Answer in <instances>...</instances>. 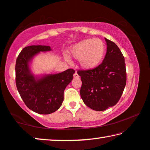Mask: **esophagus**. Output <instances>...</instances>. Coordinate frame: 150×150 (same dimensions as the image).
Listing matches in <instances>:
<instances>
[{
    "instance_id": "esophagus-1",
    "label": "esophagus",
    "mask_w": 150,
    "mask_h": 150,
    "mask_svg": "<svg viewBox=\"0 0 150 150\" xmlns=\"http://www.w3.org/2000/svg\"><path fill=\"white\" fill-rule=\"evenodd\" d=\"M73 77H75V78H77V77H79V75L77 74V71H75V73H74V75H73Z\"/></svg>"
}]
</instances>
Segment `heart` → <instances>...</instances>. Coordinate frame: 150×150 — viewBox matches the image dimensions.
Returning <instances> with one entry per match:
<instances>
[{
    "mask_svg": "<svg viewBox=\"0 0 150 150\" xmlns=\"http://www.w3.org/2000/svg\"><path fill=\"white\" fill-rule=\"evenodd\" d=\"M71 56L79 59V63L85 69H93L99 65L105 53V44L99 38L83 40L71 47Z\"/></svg>",
    "mask_w": 150,
    "mask_h": 150,
    "instance_id": "obj_1",
    "label": "heart"
}]
</instances>
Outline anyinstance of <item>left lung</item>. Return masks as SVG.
I'll use <instances>...</instances> for the list:
<instances>
[{"label":"left lung","mask_w":150,"mask_h":150,"mask_svg":"<svg viewBox=\"0 0 150 150\" xmlns=\"http://www.w3.org/2000/svg\"><path fill=\"white\" fill-rule=\"evenodd\" d=\"M106 53L97 67L79 70L82 85L80 95L89 108L103 111L117 103L127 82L125 58L115 42L105 38Z\"/></svg>","instance_id":"1"}]
</instances>
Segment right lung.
I'll return each instance as SVG.
<instances>
[{
  "label": "right lung",
  "mask_w": 150,
  "mask_h": 150,
  "mask_svg": "<svg viewBox=\"0 0 150 150\" xmlns=\"http://www.w3.org/2000/svg\"><path fill=\"white\" fill-rule=\"evenodd\" d=\"M51 50L48 46H30L19 53L15 64V82L24 103L30 110L48 115L61 106L64 90L73 79L75 70L69 69L54 75H46L40 79L31 73L29 63L40 52Z\"/></svg>",
  "instance_id": "obj_1"
}]
</instances>
